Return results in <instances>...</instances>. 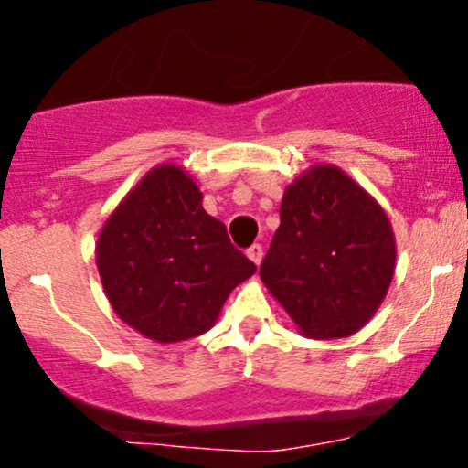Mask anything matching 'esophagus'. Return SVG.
Here are the masks:
<instances>
[{
	"mask_svg": "<svg viewBox=\"0 0 468 468\" xmlns=\"http://www.w3.org/2000/svg\"><path fill=\"white\" fill-rule=\"evenodd\" d=\"M246 255L250 257V261H255V264L260 266V264H261V257H264V249H261L260 244H252L250 249L246 250Z\"/></svg>",
	"mask_w": 468,
	"mask_h": 468,
	"instance_id": "obj_1",
	"label": "esophagus"
}]
</instances>
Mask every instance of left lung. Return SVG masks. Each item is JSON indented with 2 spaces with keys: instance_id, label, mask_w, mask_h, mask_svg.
Masks as SVG:
<instances>
[{
  "instance_id": "1",
  "label": "left lung",
  "mask_w": 468,
  "mask_h": 468,
  "mask_svg": "<svg viewBox=\"0 0 468 468\" xmlns=\"http://www.w3.org/2000/svg\"><path fill=\"white\" fill-rule=\"evenodd\" d=\"M260 275L303 336L330 341L372 319L394 277L396 241L380 204L335 165L283 193Z\"/></svg>"
}]
</instances>
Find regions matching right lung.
<instances>
[{
    "label": "right lung",
    "instance_id": "1",
    "mask_svg": "<svg viewBox=\"0 0 468 468\" xmlns=\"http://www.w3.org/2000/svg\"><path fill=\"white\" fill-rule=\"evenodd\" d=\"M96 266L114 313L158 343L204 335L257 271L176 165L154 166L107 218Z\"/></svg>",
    "mask_w": 468,
    "mask_h": 468
}]
</instances>
